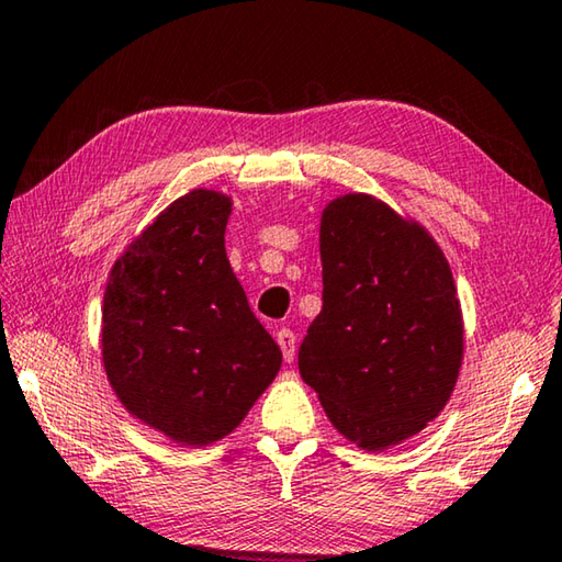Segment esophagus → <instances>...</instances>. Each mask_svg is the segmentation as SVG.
I'll list each match as a JSON object with an SVG mask.
<instances>
[{
  "mask_svg": "<svg viewBox=\"0 0 562 562\" xmlns=\"http://www.w3.org/2000/svg\"><path fill=\"white\" fill-rule=\"evenodd\" d=\"M278 345H280V350H282V358H284V362H292L295 360V352H297V340H295V333H292L290 327H282V329H278Z\"/></svg>",
  "mask_w": 562,
  "mask_h": 562,
  "instance_id": "esophagus-1",
  "label": "esophagus"
}]
</instances>
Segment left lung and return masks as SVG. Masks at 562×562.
<instances>
[{"label":"left lung","mask_w":562,"mask_h":562,"mask_svg":"<svg viewBox=\"0 0 562 562\" xmlns=\"http://www.w3.org/2000/svg\"><path fill=\"white\" fill-rule=\"evenodd\" d=\"M319 260L323 310L300 345V375L347 440L385 450L435 420L456 387L450 265L420 225L370 194L327 204Z\"/></svg>","instance_id":"left-lung-1"}]
</instances>
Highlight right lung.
Masks as SVG:
<instances>
[{
	"label": "right lung",
	"instance_id": "obj_1",
	"mask_svg": "<svg viewBox=\"0 0 562 562\" xmlns=\"http://www.w3.org/2000/svg\"><path fill=\"white\" fill-rule=\"evenodd\" d=\"M229 210L212 190L175 200L114 262L104 292L102 355L114 393L182 445L233 432L282 364L229 267Z\"/></svg>",
	"mask_w": 562,
	"mask_h": 562
}]
</instances>
